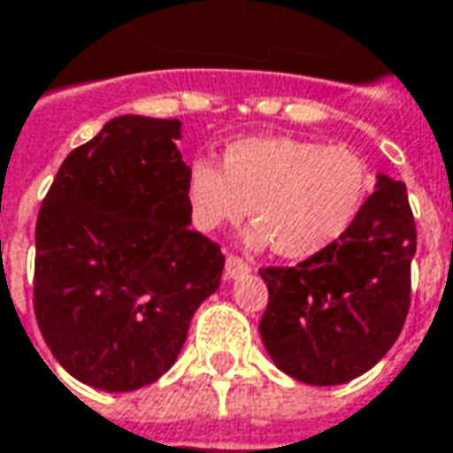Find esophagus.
<instances>
[{
  "instance_id": "34e87169",
  "label": "esophagus",
  "mask_w": 453,
  "mask_h": 453,
  "mask_svg": "<svg viewBox=\"0 0 453 453\" xmlns=\"http://www.w3.org/2000/svg\"><path fill=\"white\" fill-rule=\"evenodd\" d=\"M250 273V265L242 260V257H238V255H227L226 260V278L235 280V278H245Z\"/></svg>"
}]
</instances>
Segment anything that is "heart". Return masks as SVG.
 I'll list each match as a JSON object with an SVG mask.
<instances>
[{
    "label": "heart",
    "mask_w": 453,
    "mask_h": 453,
    "mask_svg": "<svg viewBox=\"0 0 453 453\" xmlns=\"http://www.w3.org/2000/svg\"><path fill=\"white\" fill-rule=\"evenodd\" d=\"M372 188L357 150L292 136H252L230 143L223 171L208 158L190 163L186 198L201 230L257 223L252 245H270L288 260L330 250L349 233Z\"/></svg>",
    "instance_id": "1"
}]
</instances>
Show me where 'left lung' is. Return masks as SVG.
<instances>
[{
	"instance_id": "obj_1",
	"label": "left lung",
	"mask_w": 453,
	"mask_h": 453,
	"mask_svg": "<svg viewBox=\"0 0 453 453\" xmlns=\"http://www.w3.org/2000/svg\"><path fill=\"white\" fill-rule=\"evenodd\" d=\"M417 226L407 186L377 175L349 233L295 267H263L270 300L260 319L267 355L297 381L332 387L389 352L411 297Z\"/></svg>"
}]
</instances>
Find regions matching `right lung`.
Listing matches in <instances>:
<instances>
[{
	"instance_id": "obj_1",
	"label": "right lung",
	"mask_w": 453,
	"mask_h": 453,
	"mask_svg": "<svg viewBox=\"0 0 453 453\" xmlns=\"http://www.w3.org/2000/svg\"><path fill=\"white\" fill-rule=\"evenodd\" d=\"M180 121L119 116L61 163L36 218L34 315L72 377L134 392L173 367L226 255L190 230Z\"/></svg>"
}]
</instances>
